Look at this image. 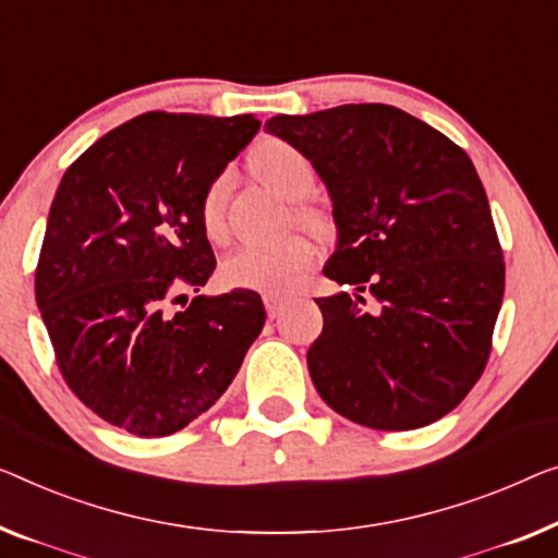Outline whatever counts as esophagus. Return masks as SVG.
Wrapping results in <instances>:
<instances>
[{
	"mask_svg": "<svg viewBox=\"0 0 558 558\" xmlns=\"http://www.w3.org/2000/svg\"><path fill=\"white\" fill-rule=\"evenodd\" d=\"M288 298L286 295H265L263 303H265V311H268L270 318H276V315L280 313V307L286 305Z\"/></svg>",
	"mask_w": 558,
	"mask_h": 558,
	"instance_id": "1",
	"label": "esophagus"
}]
</instances>
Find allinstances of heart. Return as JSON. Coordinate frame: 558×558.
Returning <instances> with one entry per match:
<instances>
[{"label": "heart", "mask_w": 558, "mask_h": 558, "mask_svg": "<svg viewBox=\"0 0 558 558\" xmlns=\"http://www.w3.org/2000/svg\"><path fill=\"white\" fill-rule=\"evenodd\" d=\"M255 170L276 193L286 197H303L313 187V165L301 147L286 140H268L255 149ZM230 190V172H220L205 187L199 199V220L210 238H220L226 230V199ZM301 215L311 222H320L313 207H301ZM315 263V245L303 232L245 243L232 251L220 265V276L230 288L257 290V293L280 295L298 288Z\"/></svg>", "instance_id": "obj_1"}]
</instances>
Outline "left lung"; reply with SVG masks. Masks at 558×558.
<instances>
[{"mask_svg":"<svg viewBox=\"0 0 558 558\" xmlns=\"http://www.w3.org/2000/svg\"><path fill=\"white\" fill-rule=\"evenodd\" d=\"M326 182L338 251L307 371L323 401L376 430L428 426L484 373L506 263L486 190L444 132L390 105L276 114ZM372 307H367V301Z\"/></svg>","mask_w":558,"mask_h":558,"instance_id":"1","label":"left lung"}]
</instances>
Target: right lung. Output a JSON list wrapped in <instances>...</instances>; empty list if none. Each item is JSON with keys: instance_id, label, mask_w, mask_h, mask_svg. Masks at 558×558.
Returning <instances> with one entry per match:
<instances>
[{"instance_id": "add662e5", "label": "right lung", "mask_w": 558, "mask_h": 558, "mask_svg": "<svg viewBox=\"0 0 558 558\" xmlns=\"http://www.w3.org/2000/svg\"><path fill=\"white\" fill-rule=\"evenodd\" d=\"M257 130L253 114H137L57 187L35 270L41 320L66 388L132 436H170L205 413L260 336L253 290L185 295L218 265L199 199Z\"/></svg>"}]
</instances>
